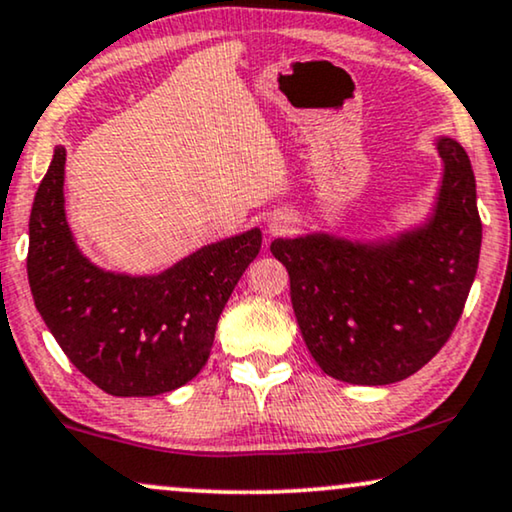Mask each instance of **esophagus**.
Returning <instances> with one entry per match:
<instances>
[{"instance_id": "1", "label": "esophagus", "mask_w": 512, "mask_h": 512, "mask_svg": "<svg viewBox=\"0 0 512 512\" xmlns=\"http://www.w3.org/2000/svg\"><path fill=\"white\" fill-rule=\"evenodd\" d=\"M267 231L269 236H285L292 231V215L283 213V210H278L267 220Z\"/></svg>"}]
</instances>
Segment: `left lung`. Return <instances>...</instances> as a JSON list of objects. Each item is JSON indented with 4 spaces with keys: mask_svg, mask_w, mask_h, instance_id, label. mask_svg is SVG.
I'll return each mask as SVG.
<instances>
[{
    "mask_svg": "<svg viewBox=\"0 0 512 512\" xmlns=\"http://www.w3.org/2000/svg\"><path fill=\"white\" fill-rule=\"evenodd\" d=\"M435 149L442 180L421 224L374 241L309 231L271 243L306 349L346 384L407 379L461 318L482 243L475 175L456 140L442 135Z\"/></svg>",
    "mask_w": 512,
    "mask_h": 512,
    "instance_id": "1",
    "label": "left lung"
}]
</instances>
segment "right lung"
<instances>
[{
  "mask_svg": "<svg viewBox=\"0 0 512 512\" xmlns=\"http://www.w3.org/2000/svg\"><path fill=\"white\" fill-rule=\"evenodd\" d=\"M65 147L34 194L27 278L34 306L60 349L95 386L145 398L185 386L203 370L238 278L262 231L208 243L159 274L131 276L93 264L65 215Z\"/></svg>",
  "mask_w": 512,
  "mask_h": 512,
  "instance_id": "add662e5",
  "label": "right lung"
}]
</instances>
